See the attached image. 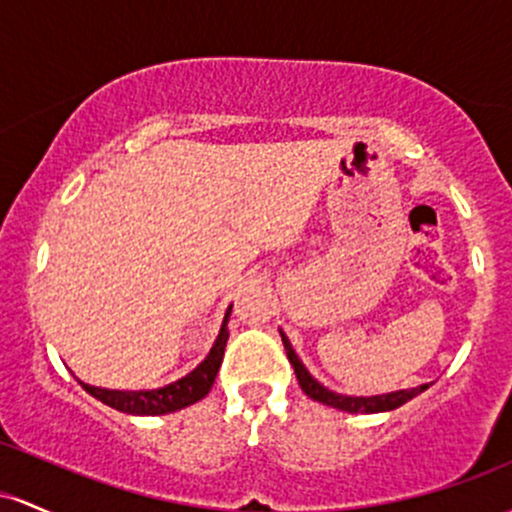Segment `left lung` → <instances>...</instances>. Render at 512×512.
<instances>
[{
    "label": "left lung",
    "instance_id": "8db88e82",
    "mask_svg": "<svg viewBox=\"0 0 512 512\" xmlns=\"http://www.w3.org/2000/svg\"><path fill=\"white\" fill-rule=\"evenodd\" d=\"M280 338H283V346L287 353V360L290 365L295 367V375L297 382H300L302 392L309 396V399L319 401V404L331 406V409L338 411H348V413H382V411H394L399 406H404L406 401H411L413 396H418L421 392H426L430 384H421V387H411V389H396V392L389 394H375V396H350V394H338L333 389L324 387L317 377H312V372L304 367V363L300 360V355L295 353L292 348L290 338L285 336V331L280 329Z\"/></svg>",
    "mask_w": 512,
    "mask_h": 512
}]
</instances>
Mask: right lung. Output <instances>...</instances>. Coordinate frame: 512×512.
I'll return each mask as SVG.
<instances>
[{
	"instance_id": "1",
	"label": "right lung",
	"mask_w": 512,
	"mask_h": 512,
	"mask_svg": "<svg viewBox=\"0 0 512 512\" xmlns=\"http://www.w3.org/2000/svg\"><path fill=\"white\" fill-rule=\"evenodd\" d=\"M232 314V304L227 307L225 319H222L220 333H217L215 343H212L210 353L205 355V360L195 370L188 372L181 380L166 384L159 389H140V392H123V389H106V387H94V384H86L79 380V384L89 392L94 399H99L101 404L111 406L120 413H132V416H164V413H174L186 409V406L195 404L215 384L217 370H220L222 358H225L227 348V321Z\"/></svg>"
}]
</instances>
